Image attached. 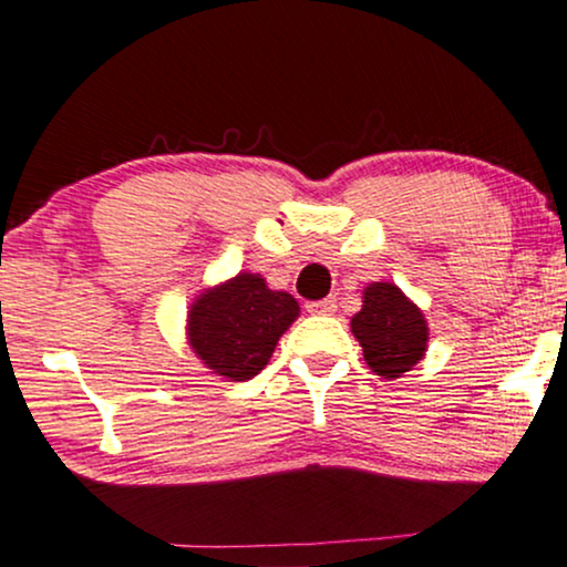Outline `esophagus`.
Instances as JSON below:
<instances>
[{
  "mask_svg": "<svg viewBox=\"0 0 567 567\" xmlns=\"http://www.w3.org/2000/svg\"><path fill=\"white\" fill-rule=\"evenodd\" d=\"M307 309L312 315H333L336 312V301H333V298H322V301L307 303Z\"/></svg>",
  "mask_w": 567,
  "mask_h": 567,
  "instance_id": "34e87169",
  "label": "esophagus"
}]
</instances>
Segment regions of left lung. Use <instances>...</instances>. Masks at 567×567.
<instances>
[{
	"label": "left lung",
	"mask_w": 567,
	"mask_h": 567,
	"mask_svg": "<svg viewBox=\"0 0 567 567\" xmlns=\"http://www.w3.org/2000/svg\"><path fill=\"white\" fill-rule=\"evenodd\" d=\"M363 358L377 377L398 379L427 352V320L422 309L393 282H371L363 307L350 322Z\"/></svg>",
	"instance_id": "8db88e82"
}]
</instances>
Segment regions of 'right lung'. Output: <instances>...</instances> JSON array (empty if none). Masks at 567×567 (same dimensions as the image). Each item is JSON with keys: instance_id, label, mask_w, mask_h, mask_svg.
Returning a JSON list of instances; mask_svg holds the SVG:
<instances>
[{"instance_id": "1", "label": "right lung", "mask_w": 567, "mask_h": 567, "mask_svg": "<svg viewBox=\"0 0 567 567\" xmlns=\"http://www.w3.org/2000/svg\"><path fill=\"white\" fill-rule=\"evenodd\" d=\"M298 315L293 296L271 290L260 274L239 271L193 298L185 336L215 377L247 382L266 369L279 336Z\"/></svg>"}]
</instances>
